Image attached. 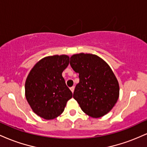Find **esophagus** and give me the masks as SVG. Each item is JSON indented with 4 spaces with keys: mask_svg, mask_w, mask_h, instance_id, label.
I'll return each instance as SVG.
<instances>
[{
    "mask_svg": "<svg viewBox=\"0 0 147 147\" xmlns=\"http://www.w3.org/2000/svg\"><path fill=\"white\" fill-rule=\"evenodd\" d=\"M70 90L72 91V92H74V90H75V87H74V86L70 87Z\"/></svg>",
    "mask_w": 147,
    "mask_h": 147,
    "instance_id": "1",
    "label": "esophagus"
}]
</instances>
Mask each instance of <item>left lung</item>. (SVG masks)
Returning a JSON list of instances; mask_svg holds the SVG:
<instances>
[{
  "label": "left lung",
  "instance_id": "left-lung-1",
  "mask_svg": "<svg viewBox=\"0 0 147 147\" xmlns=\"http://www.w3.org/2000/svg\"><path fill=\"white\" fill-rule=\"evenodd\" d=\"M70 64L79 73L73 97L82 110L94 118L105 115L119 98V83L111 67L92 54L79 53L70 57Z\"/></svg>",
  "mask_w": 147,
  "mask_h": 147
}]
</instances>
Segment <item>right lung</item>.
I'll return each mask as SVG.
<instances>
[{"instance_id": "right-lung-1", "label": "right lung", "mask_w": 147, "mask_h": 147, "mask_svg": "<svg viewBox=\"0 0 147 147\" xmlns=\"http://www.w3.org/2000/svg\"><path fill=\"white\" fill-rule=\"evenodd\" d=\"M69 59L64 55L44 57L35 64L27 77L25 97L34 112L43 119L59 116L72 98L71 90L62 77Z\"/></svg>"}]
</instances>
